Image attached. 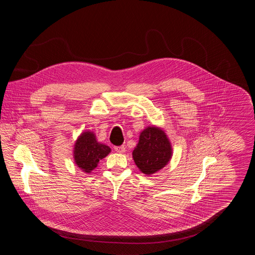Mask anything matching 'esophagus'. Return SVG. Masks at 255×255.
Returning <instances> with one entry per match:
<instances>
[{
    "label": "esophagus",
    "mask_w": 255,
    "mask_h": 255,
    "mask_svg": "<svg viewBox=\"0 0 255 255\" xmlns=\"http://www.w3.org/2000/svg\"><path fill=\"white\" fill-rule=\"evenodd\" d=\"M115 150H116L118 153H121V154H122V153L125 152V146H115Z\"/></svg>",
    "instance_id": "34e87169"
}]
</instances>
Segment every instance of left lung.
<instances>
[{
	"label": "left lung",
	"instance_id": "1",
	"mask_svg": "<svg viewBox=\"0 0 255 255\" xmlns=\"http://www.w3.org/2000/svg\"><path fill=\"white\" fill-rule=\"evenodd\" d=\"M132 155L137 168L149 176L167 165L173 149L167 134L161 128L148 126L139 134Z\"/></svg>",
	"mask_w": 255,
	"mask_h": 255
}]
</instances>
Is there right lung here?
Returning a JSON list of instances; mask_svg holds the SVG:
<instances>
[{"label": "right lung", "mask_w": 255, "mask_h": 255, "mask_svg": "<svg viewBox=\"0 0 255 255\" xmlns=\"http://www.w3.org/2000/svg\"><path fill=\"white\" fill-rule=\"evenodd\" d=\"M111 152L109 146L97 140L96 133L84 131L75 140L73 146V158L75 164L85 173H92L102 158Z\"/></svg>", "instance_id": "right-lung-1"}]
</instances>
